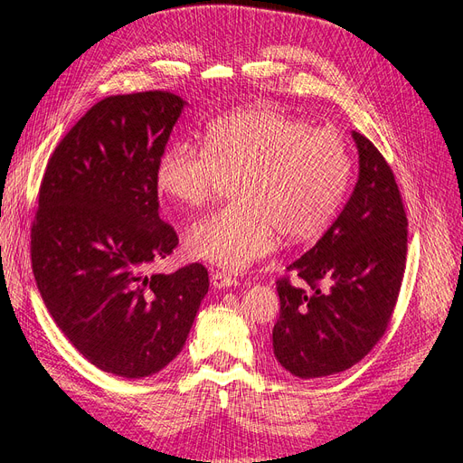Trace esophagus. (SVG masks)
Wrapping results in <instances>:
<instances>
[{
    "mask_svg": "<svg viewBox=\"0 0 463 463\" xmlns=\"http://www.w3.org/2000/svg\"><path fill=\"white\" fill-rule=\"evenodd\" d=\"M210 284H213L214 289H226V288H233L240 282H237V278H233L232 274L226 272H213L210 274Z\"/></svg>",
    "mask_w": 463,
    "mask_h": 463,
    "instance_id": "1",
    "label": "esophagus"
}]
</instances>
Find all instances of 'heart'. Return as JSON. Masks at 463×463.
I'll list each match as a JSON object with an SVG mask.
<instances>
[{
	"label": "heart",
	"instance_id": "1",
	"mask_svg": "<svg viewBox=\"0 0 463 463\" xmlns=\"http://www.w3.org/2000/svg\"><path fill=\"white\" fill-rule=\"evenodd\" d=\"M352 158L342 135L270 106L214 119L203 146L167 145L156 189L184 208H203L226 179L235 204L203 218L185 235L193 259L243 270L288 241H309L328 228L345 197Z\"/></svg>",
	"mask_w": 463,
	"mask_h": 463
}]
</instances>
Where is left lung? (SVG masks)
Returning a JSON list of instances; mask_svg holds the SVG:
<instances>
[{"label":"left lung","mask_w":463,"mask_h":463,"mask_svg":"<svg viewBox=\"0 0 463 463\" xmlns=\"http://www.w3.org/2000/svg\"><path fill=\"white\" fill-rule=\"evenodd\" d=\"M359 175L340 216L276 282L272 347L299 378L342 373L383 338L400 293L408 218L394 174L367 137L352 131Z\"/></svg>","instance_id":"left-lung-1"}]
</instances>
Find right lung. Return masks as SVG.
<instances>
[{"instance_id": "obj_1", "label": "right lung", "mask_w": 463, "mask_h": 463, "mask_svg": "<svg viewBox=\"0 0 463 463\" xmlns=\"http://www.w3.org/2000/svg\"><path fill=\"white\" fill-rule=\"evenodd\" d=\"M185 106L162 90L104 98L53 150L40 185V296L82 357L123 378L156 374L179 355L208 291L199 262L146 274L177 247L154 177Z\"/></svg>"}]
</instances>
